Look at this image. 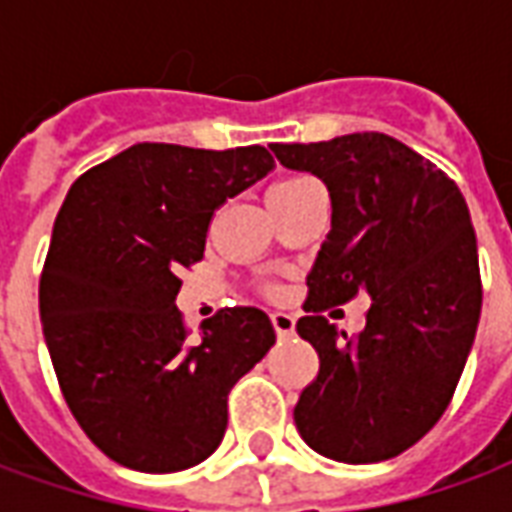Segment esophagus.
<instances>
[{
	"label": "esophagus",
	"instance_id": "34e87169",
	"mask_svg": "<svg viewBox=\"0 0 512 512\" xmlns=\"http://www.w3.org/2000/svg\"><path fill=\"white\" fill-rule=\"evenodd\" d=\"M271 323H274V332L277 337H290L296 329V318L288 312H271Z\"/></svg>",
	"mask_w": 512,
	"mask_h": 512
}]
</instances>
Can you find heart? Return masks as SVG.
<instances>
[{
	"instance_id": "1",
	"label": "heart",
	"mask_w": 512,
	"mask_h": 512,
	"mask_svg": "<svg viewBox=\"0 0 512 512\" xmlns=\"http://www.w3.org/2000/svg\"><path fill=\"white\" fill-rule=\"evenodd\" d=\"M307 186H315V180L304 178V175H290V178L277 180L271 191H268V200H274V197H285V194H296V191L307 189Z\"/></svg>"
}]
</instances>
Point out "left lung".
I'll use <instances>...</instances> for the list:
<instances>
[{"instance_id": "8db88e82", "label": "left lung", "mask_w": 512, "mask_h": 512, "mask_svg": "<svg viewBox=\"0 0 512 512\" xmlns=\"http://www.w3.org/2000/svg\"><path fill=\"white\" fill-rule=\"evenodd\" d=\"M271 150L332 197L296 323L321 359L293 408L296 428L332 461H389L439 422L472 351L483 285L466 200L436 164L378 131ZM356 292L374 301L348 338L322 310Z\"/></svg>"}]
</instances>
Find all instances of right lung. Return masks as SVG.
<instances>
[{
  "mask_svg": "<svg viewBox=\"0 0 512 512\" xmlns=\"http://www.w3.org/2000/svg\"><path fill=\"white\" fill-rule=\"evenodd\" d=\"M274 169L266 147L139 142L87 169L62 202L40 274V321L62 397L98 450L136 472L205 461L227 395L277 334L227 307L191 337L178 271L205 252L216 208Z\"/></svg>",
  "mask_w": 512,
  "mask_h": 512,
  "instance_id": "add662e5",
  "label": "right lung"
}]
</instances>
